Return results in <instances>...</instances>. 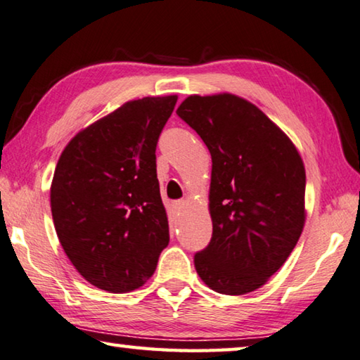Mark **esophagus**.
<instances>
[{
    "label": "esophagus",
    "instance_id": "34e87169",
    "mask_svg": "<svg viewBox=\"0 0 360 360\" xmlns=\"http://www.w3.org/2000/svg\"><path fill=\"white\" fill-rule=\"evenodd\" d=\"M185 204H186V201H184V199H181V201H176V202H174V204H172V207H174V210H175V212H180V210H184Z\"/></svg>",
    "mask_w": 360,
    "mask_h": 360
}]
</instances>
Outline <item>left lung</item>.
<instances>
[{
    "mask_svg": "<svg viewBox=\"0 0 360 360\" xmlns=\"http://www.w3.org/2000/svg\"><path fill=\"white\" fill-rule=\"evenodd\" d=\"M176 115L212 156V239L194 255L199 278L223 295L266 284L295 249L306 209L304 164L282 129L229 92L186 97Z\"/></svg>",
    "mask_w": 360,
    "mask_h": 360,
    "instance_id": "left-lung-1",
    "label": "left lung"
}]
</instances>
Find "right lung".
Segmentation results:
<instances>
[{"label":"right lung","instance_id":"right-lung-1","mask_svg":"<svg viewBox=\"0 0 360 360\" xmlns=\"http://www.w3.org/2000/svg\"><path fill=\"white\" fill-rule=\"evenodd\" d=\"M176 96L129 100L75 135L58 158L51 210L76 271L110 293L139 288L169 244L156 143Z\"/></svg>","mask_w":360,"mask_h":360}]
</instances>
